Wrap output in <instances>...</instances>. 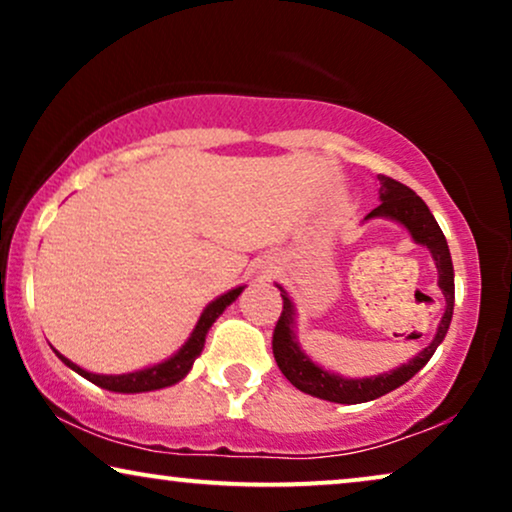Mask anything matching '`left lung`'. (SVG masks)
Segmentation results:
<instances>
[{
    "label": "left lung",
    "instance_id": "obj_1",
    "mask_svg": "<svg viewBox=\"0 0 512 512\" xmlns=\"http://www.w3.org/2000/svg\"><path fill=\"white\" fill-rule=\"evenodd\" d=\"M380 179V205H377L373 212L366 216L368 219H394L410 230L412 240L417 244H424L426 249L431 251L433 261H436L438 268V286L445 296V314L440 319L436 338L431 340L429 347H424L415 359L403 363L401 368L391 370V373L375 375V377H363V380H347V377H340L335 373H328V370L319 368L317 363L310 361L303 349L298 347L296 333H293V303L291 298L282 291V314H279L275 333H272V354H275V361L279 370H282L286 380H289L293 387L305 391V394L324 398V401L331 403H366L375 401L389 391H394L410 380L412 375L419 373L429 359L436 352L440 342L445 340L447 328H450L452 321V310H454V268H452V256L450 249H447V240L443 230L433 219V214L426 207V202L419 198V195L408 188L401 181L384 177V174H377Z\"/></svg>",
    "mask_w": 512,
    "mask_h": 512
}]
</instances>
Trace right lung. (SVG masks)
Returning <instances> with one entry per match:
<instances>
[{
    "mask_svg": "<svg viewBox=\"0 0 512 512\" xmlns=\"http://www.w3.org/2000/svg\"><path fill=\"white\" fill-rule=\"evenodd\" d=\"M242 291H244V286H237V289L223 293V296L212 300V303L205 307V312L200 314L198 326L193 328L191 338L186 340V345L181 347L179 352L172 356V359L158 363V366L135 370V373H125V375H95V373H88V370L79 368L76 363L65 359L62 354H58V352L55 354H58V359H62L65 366L72 368L74 373H79L81 377H86L88 382H93L102 389L118 391V394H142V391H156V389L172 387V384H177L179 380H184V377L188 375L193 361L198 359L202 347H205L207 331L212 328L214 321L219 319V314H223V310H226V307L233 303V300L240 296Z\"/></svg>",
    "mask_w": 512,
    "mask_h": 512,
    "instance_id": "obj_1",
    "label": "right lung"
}]
</instances>
